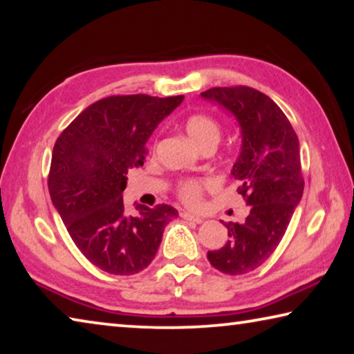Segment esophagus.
I'll list each match as a JSON object with an SVG mask.
<instances>
[{"label":"esophagus","mask_w":354,"mask_h":354,"mask_svg":"<svg viewBox=\"0 0 354 354\" xmlns=\"http://www.w3.org/2000/svg\"><path fill=\"white\" fill-rule=\"evenodd\" d=\"M181 217H183L184 220L192 221V223H196V225L203 223V218L200 217V215H195V214H190V212H183Z\"/></svg>","instance_id":"obj_1"}]
</instances>
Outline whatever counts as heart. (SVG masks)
Masks as SVG:
<instances>
[{
  "label": "heart",
  "instance_id": "b5f03b06",
  "mask_svg": "<svg viewBox=\"0 0 354 354\" xmlns=\"http://www.w3.org/2000/svg\"><path fill=\"white\" fill-rule=\"evenodd\" d=\"M185 133L190 137V140L198 145L200 148L209 145H217L221 136L220 124L215 122L212 117L206 115V113H192L184 122ZM214 181H198V179H192V181H185L179 185L178 194L181 196L184 203L190 206L198 205L203 195V190L206 187H214Z\"/></svg>",
  "mask_w": 354,
  "mask_h": 354
}]
</instances>
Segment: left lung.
I'll return each mask as SVG.
<instances>
[{
  "instance_id": "left-lung-1",
  "label": "left lung",
  "mask_w": 354,
  "mask_h": 354,
  "mask_svg": "<svg viewBox=\"0 0 354 354\" xmlns=\"http://www.w3.org/2000/svg\"><path fill=\"white\" fill-rule=\"evenodd\" d=\"M236 118L242 145L231 175L247 206L243 223H227V242L207 251L218 272L245 274L262 266L283 239L303 196L299 142L279 106L251 87H214L201 93Z\"/></svg>"
}]
</instances>
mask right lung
<instances>
[{"instance_id": "add662e5", "label": "right lung", "mask_w": 354, "mask_h": 354, "mask_svg": "<svg viewBox=\"0 0 354 354\" xmlns=\"http://www.w3.org/2000/svg\"><path fill=\"white\" fill-rule=\"evenodd\" d=\"M184 97H107L84 109L55 143L48 189L70 237L95 267L134 274L154 259L178 211L123 205L127 173L143 165L145 145Z\"/></svg>"}]
</instances>
